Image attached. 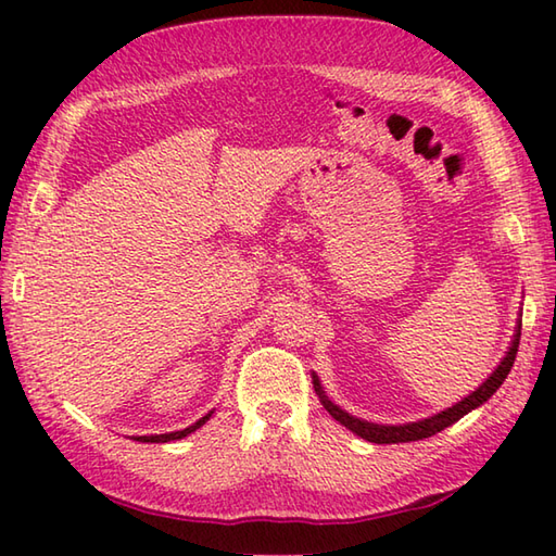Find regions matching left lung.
Wrapping results in <instances>:
<instances>
[{
	"instance_id": "obj_1",
	"label": "left lung",
	"mask_w": 556,
	"mask_h": 556,
	"mask_svg": "<svg viewBox=\"0 0 556 556\" xmlns=\"http://www.w3.org/2000/svg\"><path fill=\"white\" fill-rule=\"evenodd\" d=\"M518 339H521V313H518V323L514 327V339L509 349H506V356L502 358V363L497 365V368L492 370V375L488 377L485 382H482L476 392H470L468 396H464L460 401H456L454 406H448L440 413H434V416H428V418H420L416 422H399V425H382V422H370V420H363V418H356L351 416V413H346L341 406H337L332 399L327 396L325 387L320 382V377H317L313 372V384H315V392L317 396H320L323 406L329 410V416H332L334 420H339L344 428H349L351 432H356L358 437H363V440L368 442H375V444H399V442H418V440H425V437H432L437 432H442L444 428H448V425H454L456 420H460L466 416V413L476 410L478 406L485 404V401L497 392V389L502 387V382L506 380V375L511 372L514 368V361H516V351H518Z\"/></svg>"
}]
</instances>
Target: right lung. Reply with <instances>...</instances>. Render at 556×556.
Listing matches in <instances>:
<instances>
[{
  "label": "right lung",
  "instance_id": "right-lung-1",
  "mask_svg": "<svg viewBox=\"0 0 556 556\" xmlns=\"http://www.w3.org/2000/svg\"><path fill=\"white\" fill-rule=\"evenodd\" d=\"M210 416H212V410H210V413H205V416L200 418V420H195L193 425H188V428H184V430H176V432H164V434H140V437H134V440H138V442H150V444H162V442L181 440V437H188V434H191V432H195L198 428H203V425L210 420Z\"/></svg>",
  "mask_w": 556,
  "mask_h": 556
}]
</instances>
